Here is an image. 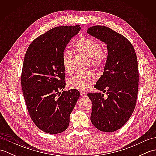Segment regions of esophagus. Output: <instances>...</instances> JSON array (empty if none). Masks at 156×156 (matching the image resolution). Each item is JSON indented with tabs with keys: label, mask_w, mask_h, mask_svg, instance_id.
Returning <instances> with one entry per match:
<instances>
[{
	"label": "esophagus",
	"mask_w": 156,
	"mask_h": 156,
	"mask_svg": "<svg viewBox=\"0 0 156 156\" xmlns=\"http://www.w3.org/2000/svg\"><path fill=\"white\" fill-rule=\"evenodd\" d=\"M80 96L81 97H87V94L86 93V92H80Z\"/></svg>",
	"instance_id": "34e87169"
}]
</instances>
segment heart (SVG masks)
Returning a JSON list of instances; mask_svg holds the SVG:
<instances>
[{"label":"heart","instance_id":"1","mask_svg":"<svg viewBox=\"0 0 156 156\" xmlns=\"http://www.w3.org/2000/svg\"><path fill=\"white\" fill-rule=\"evenodd\" d=\"M74 48L80 54L90 58V64L97 68L103 66L107 60V52L100 46L99 42L89 37H84L76 42ZM72 53L65 50L62 55L63 68L66 73L70 74L72 67ZM97 76L93 72H87L76 74L73 77L69 78L67 84L69 88L84 91L94 84Z\"/></svg>","mask_w":156,"mask_h":156}]
</instances>
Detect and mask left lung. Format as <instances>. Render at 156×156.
Returning <instances> with one entry per match:
<instances>
[{
  "instance_id": "left-lung-1",
  "label": "left lung",
  "mask_w": 156,
  "mask_h": 156,
  "mask_svg": "<svg viewBox=\"0 0 156 156\" xmlns=\"http://www.w3.org/2000/svg\"><path fill=\"white\" fill-rule=\"evenodd\" d=\"M87 33L107 44L104 72L94 88L107 92H89L92 103L90 120L98 130L113 132L121 128L134 111L139 82L138 64L133 45L123 35L105 26L96 25Z\"/></svg>"
}]
</instances>
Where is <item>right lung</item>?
Wrapping results in <instances>:
<instances>
[{
	"label": "right lung",
	"instance_id": "add662e5",
	"mask_svg": "<svg viewBox=\"0 0 156 156\" xmlns=\"http://www.w3.org/2000/svg\"><path fill=\"white\" fill-rule=\"evenodd\" d=\"M80 29L79 25L51 29L34 40L26 51L21 73L23 97L32 121L47 133H60L68 128L80 96L75 89L63 91L62 62L66 45Z\"/></svg>",
	"mask_w": 156,
	"mask_h": 156
}]
</instances>
